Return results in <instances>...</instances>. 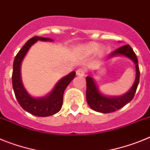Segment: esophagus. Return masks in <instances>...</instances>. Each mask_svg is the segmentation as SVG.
<instances>
[{
    "label": "esophagus",
    "mask_w": 150,
    "mask_h": 150,
    "mask_svg": "<svg viewBox=\"0 0 150 150\" xmlns=\"http://www.w3.org/2000/svg\"><path fill=\"white\" fill-rule=\"evenodd\" d=\"M85 72H86V71L83 68H79L76 70V74L79 75V76H83L85 74Z\"/></svg>",
    "instance_id": "34e87169"
}]
</instances>
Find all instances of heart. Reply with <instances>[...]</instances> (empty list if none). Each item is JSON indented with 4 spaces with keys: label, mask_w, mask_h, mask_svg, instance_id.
Wrapping results in <instances>:
<instances>
[{
    "label": "heart",
    "mask_w": 150,
    "mask_h": 150,
    "mask_svg": "<svg viewBox=\"0 0 150 150\" xmlns=\"http://www.w3.org/2000/svg\"><path fill=\"white\" fill-rule=\"evenodd\" d=\"M99 46L96 43H91V44H89L88 46H87V50L89 52H95L98 50Z\"/></svg>",
    "instance_id": "heart-1"
}]
</instances>
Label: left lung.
Listing matches in <instances>:
<instances>
[{"label": "left lung", "instance_id": "obj_1", "mask_svg": "<svg viewBox=\"0 0 150 150\" xmlns=\"http://www.w3.org/2000/svg\"><path fill=\"white\" fill-rule=\"evenodd\" d=\"M116 55H123L132 59L135 64L136 67V78L132 88L128 93L120 97H107L101 95L97 88L94 79L91 76L86 77V100L91 109L97 112L108 113L120 109L128 103H129L134 97L137 86L140 80V69L138 61L134 52L129 45H125L113 51L109 58Z\"/></svg>", "mask_w": 150, "mask_h": 150}]
</instances>
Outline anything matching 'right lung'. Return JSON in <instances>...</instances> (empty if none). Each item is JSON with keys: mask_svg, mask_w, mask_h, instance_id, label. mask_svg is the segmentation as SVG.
<instances>
[{"mask_svg": "<svg viewBox=\"0 0 150 150\" xmlns=\"http://www.w3.org/2000/svg\"><path fill=\"white\" fill-rule=\"evenodd\" d=\"M39 40L43 41H52V40L50 38L36 36L26 42L25 44L24 45L23 47L16 55L14 59L12 83L16 98L21 107L32 115L45 117L52 116L60 110L63 104L64 91L69 83L74 79L76 76V72L72 71L67 76L59 80L54 89L47 96L40 98H34L30 96L22 85L21 80L20 67L22 59H24L30 46Z\"/></svg>", "mask_w": 150, "mask_h": 150, "instance_id": "1", "label": "right lung"}]
</instances>
